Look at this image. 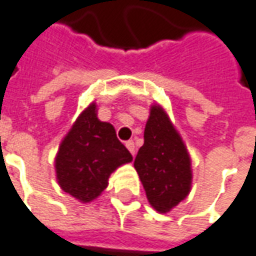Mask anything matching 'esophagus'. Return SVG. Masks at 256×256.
<instances>
[{
    "label": "esophagus",
    "mask_w": 256,
    "mask_h": 256,
    "mask_svg": "<svg viewBox=\"0 0 256 256\" xmlns=\"http://www.w3.org/2000/svg\"><path fill=\"white\" fill-rule=\"evenodd\" d=\"M126 148L130 150V154H132V155L133 156L136 155V145H134L133 141H128V142H126Z\"/></svg>",
    "instance_id": "1"
}]
</instances>
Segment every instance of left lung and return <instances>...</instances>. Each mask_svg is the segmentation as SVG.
Here are the masks:
<instances>
[{"label":"left lung","instance_id":"1","mask_svg":"<svg viewBox=\"0 0 256 256\" xmlns=\"http://www.w3.org/2000/svg\"><path fill=\"white\" fill-rule=\"evenodd\" d=\"M146 198L154 208L166 214L190 192L192 160L181 134L167 112L152 104L144 130V145L134 160Z\"/></svg>","mask_w":256,"mask_h":256}]
</instances>
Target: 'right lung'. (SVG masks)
Instances as JSON below:
<instances>
[{"instance_id": "obj_1", "label": "right lung", "mask_w": 256, "mask_h": 256, "mask_svg": "<svg viewBox=\"0 0 256 256\" xmlns=\"http://www.w3.org/2000/svg\"><path fill=\"white\" fill-rule=\"evenodd\" d=\"M133 160L118 140L111 123L97 118V104L90 102L58 145L54 158L56 180L64 192L80 203H90L108 186L118 167Z\"/></svg>"}]
</instances>
